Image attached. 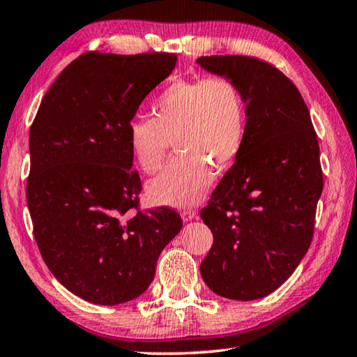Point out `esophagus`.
Here are the masks:
<instances>
[{"label": "esophagus", "mask_w": 357, "mask_h": 357, "mask_svg": "<svg viewBox=\"0 0 357 357\" xmlns=\"http://www.w3.org/2000/svg\"><path fill=\"white\" fill-rule=\"evenodd\" d=\"M195 217H197V211L192 208H185L183 211H181V219H183L185 222L192 220V219H195Z\"/></svg>", "instance_id": "obj_1"}]
</instances>
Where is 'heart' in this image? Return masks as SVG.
I'll return each instance as SVG.
<instances>
[{
  "label": "heart",
  "mask_w": 357,
  "mask_h": 357,
  "mask_svg": "<svg viewBox=\"0 0 357 357\" xmlns=\"http://www.w3.org/2000/svg\"><path fill=\"white\" fill-rule=\"evenodd\" d=\"M152 114L128 123V144L137 165L146 174L157 172L169 138L180 154L149 181L148 192L163 205H192L213 185L211 165L228 168L243 149L248 129L243 91L225 75L177 79L158 93Z\"/></svg>",
  "instance_id": "obj_1"
}]
</instances>
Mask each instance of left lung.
I'll list each match as a JSON object with an SVG mask.
<instances>
[{
    "mask_svg": "<svg viewBox=\"0 0 357 357\" xmlns=\"http://www.w3.org/2000/svg\"><path fill=\"white\" fill-rule=\"evenodd\" d=\"M202 68L243 91V149L214 189L202 220L214 243L200 265L215 294L254 301L278 289L307 254L324 189L317 134L299 89L248 55L200 56Z\"/></svg>",
    "mask_w": 357,
    "mask_h": 357,
    "instance_id": "1",
    "label": "left lung"
}]
</instances>
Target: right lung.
I'll return each mask as SVG.
<instances>
[{"mask_svg":"<svg viewBox=\"0 0 357 357\" xmlns=\"http://www.w3.org/2000/svg\"><path fill=\"white\" fill-rule=\"evenodd\" d=\"M172 52H86L43 97L29 134L26 197L41 257L70 293L97 305L143 294L181 229L176 209L140 208L128 123L176 68Z\"/></svg>","mask_w":357,"mask_h":357,"instance_id":"obj_1","label":"right lung"}]
</instances>
